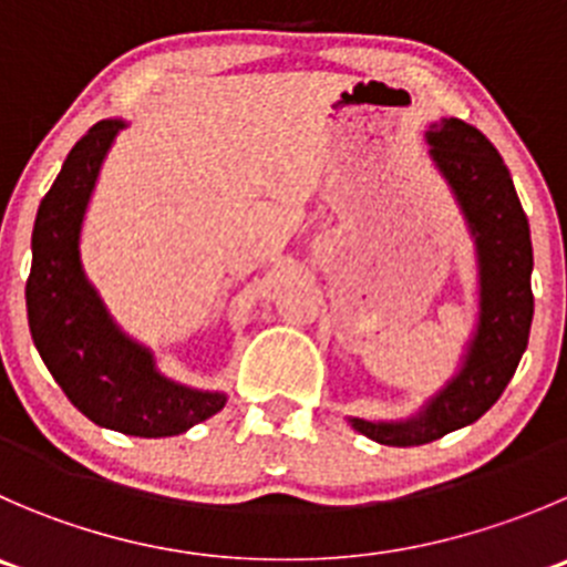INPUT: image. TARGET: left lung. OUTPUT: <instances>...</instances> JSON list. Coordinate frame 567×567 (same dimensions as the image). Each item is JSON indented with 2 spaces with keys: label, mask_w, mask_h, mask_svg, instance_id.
I'll return each instance as SVG.
<instances>
[{
  "label": "left lung",
  "mask_w": 567,
  "mask_h": 567,
  "mask_svg": "<svg viewBox=\"0 0 567 567\" xmlns=\"http://www.w3.org/2000/svg\"><path fill=\"white\" fill-rule=\"evenodd\" d=\"M426 144L474 240L480 307L457 371L415 415L401 421L349 417L360 435L382 446H423L480 421L513 379L535 316L529 221L496 146L460 118L430 124Z\"/></svg>",
  "instance_id": "8db88e82"
}]
</instances>
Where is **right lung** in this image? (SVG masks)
<instances>
[{"instance_id": "1", "label": "right lung", "mask_w": 567, "mask_h": 567, "mask_svg": "<svg viewBox=\"0 0 567 567\" xmlns=\"http://www.w3.org/2000/svg\"><path fill=\"white\" fill-rule=\"evenodd\" d=\"M124 126V118L93 124L43 196L32 229L27 318L38 354L82 415L132 437H172L224 410L227 393L166 377L155 351L115 323L82 266L87 205Z\"/></svg>"}]
</instances>
